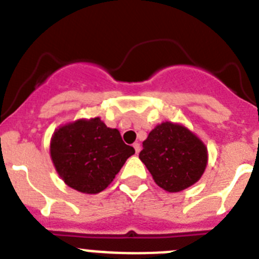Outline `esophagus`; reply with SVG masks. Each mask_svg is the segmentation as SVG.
<instances>
[{
  "label": "esophagus",
  "mask_w": 259,
  "mask_h": 259,
  "mask_svg": "<svg viewBox=\"0 0 259 259\" xmlns=\"http://www.w3.org/2000/svg\"><path fill=\"white\" fill-rule=\"evenodd\" d=\"M134 148H135V152H136V154H139V153H140V144L139 143H135L134 144Z\"/></svg>",
  "instance_id": "1"
}]
</instances>
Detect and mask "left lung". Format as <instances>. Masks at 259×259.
I'll return each mask as SVG.
<instances>
[{"label":"left lung","instance_id":"8db88e82","mask_svg":"<svg viewBox=\"0 0 259 259\" xmlns=\"http://www.w3.org/2000/svg\"><path fill=\"white\" fill-rule=\"evenodd\" d=\"M139 158L157 185L172 193L200 180L207 164V149L187 127L163 122L148 135Z\"/></svg>","mask_w":259,"mask_h":259}]
</instances>
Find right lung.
Instances as JSON below:
<instances>
[{
  "instance_id": "obj_1",
  "label": "right lung",
  "mask_w": 259,
  "mask_h": 259,
  "mask_svg": "<svg viewBox=\"0 0 259 259\" xmlns=\"http://www.w3.org/2000/svg\"><path fill=\"white\" fill-rule=\"evenodd\" d=\"M135 154L116 128L100 118L79 119L56 130L50 157L62 180L72 189L96 194L107 188L127 158Z\"/></svg>"
}]
</instances>
